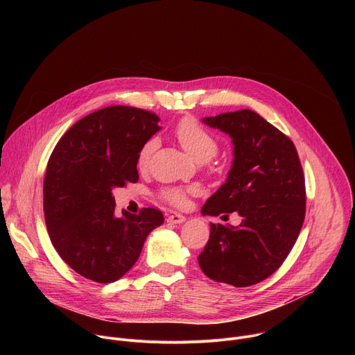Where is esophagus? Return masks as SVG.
<instances>
[{"label": "esophagus", "mask_w": 355, "mask_h": 355, "mask_svg": "<svg viewBox=\"0 0 355 355\" xmlns=\"http://www.w3.org/2000/svg\"><path fill=\"white\" fill-rule=\"evenodd\" d=\"M185 216L184 215H181V214H171L168 218H167V222H170V223H175V225H180V223H184L185 222Z\"/></svg>", "instance_id": "obj_1"}]
</instances>
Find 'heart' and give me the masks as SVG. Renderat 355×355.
<instances>
[{
	"label": "heart",
	"mask_w": 355,
	"mask_h": 355,
	"mask_svg": "<svg viewBox=\"0 0 355 355\" xmlns=\"http://www.w3.org/2000/svg\"><path fill=\"white\" fill-rule=\"evenodd\" d=\"M174 136L187 151L188 156L196 163H207L218 153V140L193 118H184L178 122L174 129ZM157 146L156 139H148L140 148L137 156L139 167H146L150 156ZM195 192V189L182 188H168L163 191V196L174 207H184L188 202V193Z\"/></svg>",
	"instance_id": "obj_1"
}]
</instances>
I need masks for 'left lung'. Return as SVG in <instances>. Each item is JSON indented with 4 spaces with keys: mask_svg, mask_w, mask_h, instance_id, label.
<instances>
[{
    "mask_svg": "<svg viewBox=\"0 0 355 355\" xmlns=\"http://www.w3.org/2000/svg\"><path fill=\"white\" fill-rule=\"evenodd\" d=\"M230 136L233 162L225 184L202 215L237 212L239 226L211 223L198 257L204 274L237 288L274 274L291 252L305 219V177L289 137L250 110L202 119Z\"/></svg>",
    "mask_w": 355,
    "mask_h": 355,
    "instance_id": "1",
    "label": "left lung"
}]
</instances>
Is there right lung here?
<instances>
[{
  "label": "right lung",
  "instance_id": "add662e5",
  "mask_svg": "<svg viewBox=\"0 0 355 355\" xmlns=\"http://www.w3.org/2000/svg\"><path fill=\"white\" fill-rule=\"evenodd\" d=\"M159 116L108 107L76 122L49 159L43 181L46 227L62 260L101 284L122 278L137 261L148 233L163 225L155 208L115 215L112 189L136 182L141 146L159 132Z\"/></svg>",
  "mask_w": 355,
  "mask_h": 355
}]
</instances>
